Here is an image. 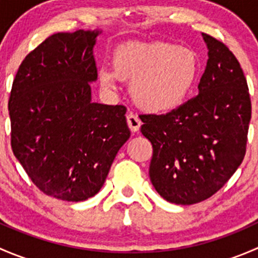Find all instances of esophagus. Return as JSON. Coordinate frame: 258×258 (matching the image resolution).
<instances>
[{
	"label": "esophagus",
	"instance_id": "1",
	"mask_svg": "<svg viewBox=\"0 0 258 258\" xmlns=\"http://www.w3.org/2000/svg\"><path fill=\"white\" fill-rule=\"evenodd\" d=\"M126 119H127V124H128L130 130H131L132 132H137L140 130V127H141L142 122L141 119L139 118V116L132 112H128L126 116Z\"/></svg>",
	"mask_w": 258,
	"mask_h": 258
}]
</instances>
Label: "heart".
<instances>
[{
  "label": "heart",
  "mask_w": 258,
  "mask_h": 258,
  "mask_svg": "<svg viewBox=\"0 0 258 258\" xmlns=\"http://www.w3.org/2000/svg\"><path fill=\"white\" fill-rule=\"evenodd\" d=\"M199 72V57L191 48L162 41L130 42L113 52L112 69L98 70V80L107 88L118 79L128 81L131 97L140 108L163 113L186 102Z\"/></svg>",
  "instance_id": "obj_1"
}]
</instances>
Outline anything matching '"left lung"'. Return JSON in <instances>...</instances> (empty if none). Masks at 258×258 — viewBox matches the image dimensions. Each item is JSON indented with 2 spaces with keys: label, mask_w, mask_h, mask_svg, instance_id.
I'll return each instance as SVG.
<instances>
[{
  "label": "left lung",
  "mask_w": 258,
  "mask_h": 258,
  "mask_svg": "<svg viewBox=\"0 0 258 258\" xmlns=\"http://www.w3.org/2000/svg\"><path fill=\"white\" fill-rule=\"evenodd\" d=\"M209 61L199 95L162 114H140L152 144L150 178L168 202L194 205L210 199L236 172L246 153L251 98L235 54L202 33Z\"/></svg>",
  "instance_id": "left-lung-1"
}]
</instances>
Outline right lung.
I'll list each match as a JSON object with an SVG mask.
<instances>
[{"mask_svg": "<svg viewBox=\"0 0 258 258\" xmlns=\"http://www.w3.org/2000/svg\"><path fill=\"white\" fill-rule=\"evenodd\" d=\"M97 35L49 36L25 57L10 93L14 155L40 191L62 201L95 196L131 135L124 106L91 102Z\"/></svg>", "mask_w": 258, "mask_h": 258, "instance_id": "right-lung-1", "label": "right lung"}]
</instances>
